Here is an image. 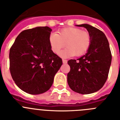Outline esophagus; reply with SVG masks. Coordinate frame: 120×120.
<instances>
[{"mask_svg": "<svg viewBox=\"0 0 120 120\" xmlns=\"http://www.w3.org/2000/svg\"><path fill=\"white\" fill-rule=\"evenodd\" d=\"M62 62H63L64 64H67V60L63 59H62Z\"/></svg>", "mask_w": 120, "mask_h": 120, "instance_id": "obj_1", "label": "esophagus"}]
</instances>
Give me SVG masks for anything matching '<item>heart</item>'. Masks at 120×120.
<instances>
[{"label": "heart", "instance_id": "b5f03b06", "mask_svg": "<svg viewBox=\"0 0 120 120\" xmlns=\"http://www.w3.org/2000/svg\"><path fill=\"white\" fill-rule=\"evenodd\" d=\"M91 41L89 32L76 27L62 29L58 34H51L49 37L51 49L55 53H59L65 45L67 47L60 53L62 57L84 55L90 49Z\"/></svg>", "mask_w": 120, "mask_h": 120}]
</instances>
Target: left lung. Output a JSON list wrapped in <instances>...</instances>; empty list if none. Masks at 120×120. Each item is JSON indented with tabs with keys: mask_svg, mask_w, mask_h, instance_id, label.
Wrapping results in <instances>:
<instances>
[{
	"mask_svg": "<svg viewBox=\"0 0 120 120\" xmlns=\"http://www.w3.org/2000/svg\"><path fill=\"white\" fill-rule=\"evenodd\" d=\"M87 29L91 45L86 53L77 59H70L67 82L73 91L82 94L95 93L103 87L109 71L112 55L105 34L87 24L77 25Z\"/></svg>",
	"mask_w": 120,
	"mask_h": 120,
	"instance_id": "1",
	"label": "left lung"
}]
</instances>
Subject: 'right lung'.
<instances>
[{
	"label": "right lung",
	"instance_id": "obj_1",
	"mask_svg": "<svg viewBox=\"0 0 120 120\" xmlns=\"http://www.w3.org/2000/svg\"><path fill=\"white\" fill-rule=\"evenodd\" d=\"M48 26L22 31L9 50V70L19 88L36 95L48 91L54 76L62 64L60 57L52 50Z\"/></svg>",
	"mask_w": 120,
	"mask_h": 120
}]
</instances>
